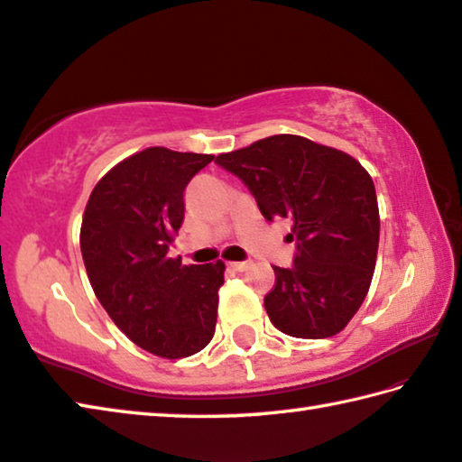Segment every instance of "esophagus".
<instances>
[{"mask_svg":"<svg viewBox=\"0 0 462 462\" xmlns=\"http://www.w3.org/2000/svg\"><path fill=\"white\" fill-rule=\"evenodd\" d=\"M228 266L232 268V271H236V273H245V271H248L250 260H240V263H228Z\"/></svg>","mask_w":462,"mask_h":462,"instance_id":"34e87169","label":"esophagus"}]
</instances>
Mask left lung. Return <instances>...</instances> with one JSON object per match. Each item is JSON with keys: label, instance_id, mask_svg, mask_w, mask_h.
<instances>
[{"label": "left lung", "instance_id": "left-lung-1", "mask_svg": "<svg viewBox=\"0 0 462 462\" xmlns=\"http://www.w3.org/2000/svg\"><path fill=\"white\" fill-rule=\"evenodd\" d=\"M245 181L268 222L289 217L291 268H274L264 309L276 329L300 339L337 335L370 291L380 209L362 163L299 135H273L216 157Z\"/></svg>", "mask_w": 462, "mask_h": 462}]
</instances>
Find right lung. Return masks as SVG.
Segmentation results:
<instances>
[{
	"mask_svg": "<svg viewBox=\"0 0 462 462\" xmlns=\"http://www.w3.org/2000/svg\"><path fill=\"white\" fill-rule=\"evenodd\" d=\"M214 155L149 147L123 159L88 198L80 250L90 287L141 349L180 359L216 331L222 260L183 266L167 250L183 222V189Z\"/></svg>",
	"mask_w": 462,
	"mask_h": 462,
	"instance_id": "1",
	"label": "right lung"
}]
</instances>
